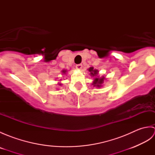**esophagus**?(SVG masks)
<instances>
[{
    "label": "esophagus",
    "instance_id": "esophagus-1",
    "mask_svg": "<svg viewBox=\"0 0 155 155\" xmlns=\"http://www.w3.org/2000/svg\"><path fill=\"white\" fill-rule=\"evenodd\" d=\"M76 68H77V69H78V70H81V69L83 68V64H77V65H76Z\"/></svg>",
    "mask_w": 155,
    "mask_h": 155
}]
</instances>
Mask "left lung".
<instances>
[{
  "label": "left lung",
  "mask_w": 155,
  "mask_h": 155,
  "mask_svg": "<svg viewBox=\"0 0 155 155\" xmlns=\"http://www.w3.org/2000/svg\"><path fill=\"white\" fill-rule=\"evenodd\" d=\"M88 71L90 72L91 76L94 77V81L93 83V87H97L98 88L101 87L102 84L103 83L105 78L104 77H101V78H98V77H97V75L98 74V71L96 70V69H94L93 67H90L88 69Z\"/></svg>",
  "instance_id": "8db88e82"
}]
</instances>
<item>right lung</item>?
I'll return each instance as SVG.
<instances>
[{
    "instance_id": "add662e5",
    "label": "right lung",
    "mask_w": 155,
    "mask_h": 155,
    "mask_svg": "<svg viewBox=\"0 0 155 155\" xmlns=\"http://www.w3.org/2000/svg\"><path fill=\"white\" fill-rule=\"evenodd\" d=\"M66 72H67V71H66V70H62V73H63V74H66ZM58 84H59V85H62V84H61V83H58Z\"/></svg>"
}]
</instances>
